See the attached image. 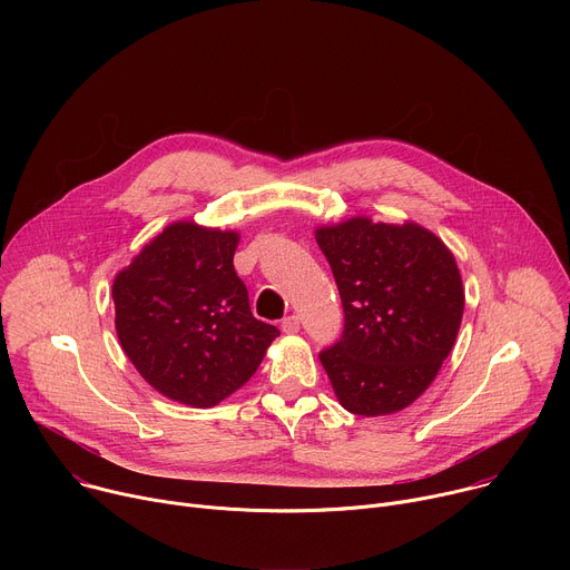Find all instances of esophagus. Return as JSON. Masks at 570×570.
Masks as SVG:
<instances>
[{
    "label": "esophagus",
    "mask_w": 570,
    "mask_h": 570,
    "mask_svg": "<svg viewBox=\"0 0 570 570\" xmlns=\"http://www.w3.org/2000/svg\"><path fill=\"white\" fill-rule=\"evenodd\" d=\"M282 332L284 334H297L299 332V317L297 315H288L282 320Z\"/></svg>",
    "instance_id": "1"
}]
</instances>
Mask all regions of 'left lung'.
<instances>
[{"label": "left lung", "instance_id": "1", "mask_svg": "<svg viewBox=\"0 0 570 570\" xmlns=\"http://www.w3.org/2000/svg\"><path fill=\"white\" fill-rule=\"evenodd\" d=\"M345 308L343 338L320 354L345 411L392 415L420 399L451 354L464 288L446 243L415 220L352 216L315 227Z\"/></svg>", "mask_w": 570, "mask_h": 570}]
</instances>
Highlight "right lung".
<instances>
[{
    "label": "right lung",
    "instance_id": "obj_1",
    "mask_svg": "<svg viewBox=\"0 0 570 570\" xmlns=\"http://www.w3.org/2000/svg\"><path fill=\"white\" fill-rule=\"evenodd\" d=\"M236 229L174 220L115 275V330L141 379L212 409L257 372L277 327L250 311L234 271Z\"/></svg>",
    "mask_w": 570,
    "mask_h": 570
}]
</instances>
